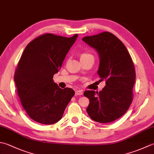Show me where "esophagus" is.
<instances>
[{"label": "esophagus", "instance_id": "esophagus-1", "mask_svg": "<svg viewBox=\"0 0 154 154\" xmlns=\"http://www.w3.org/2000/svg\"><path fill=\"white\" fill-rule=\"evenodd\" d=\"M83 95V91L81 90H77L75 91V95Z\"/></svg>", "mask_w": 154, "mask_h": 154}]
</instances>
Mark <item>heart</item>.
I'll return each mask as SVG.
<instances>
[{
  "label": "heart",
  "instance_id": "1",
  "mask_svg": "<svg viewBox=\"0 0 154 154\" xmlns=\"http://www.w3.org/2000/svg\"><path fill=\"white\" fill-rule=\"evenodd\" d=\"M93 57L91 54H88V53H83L81 55V59L85 58V57Z\"/></svg>",
  "mask_w": 154,
  "mask_h": 154
}]
</instances>
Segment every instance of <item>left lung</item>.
Segmentation results:
<instances>
[{
    "mask_svg": "<svg viewBox=\"0 0 154 154\" xmlns=\"http://www.w3.org/2000/svg\"><path fill=\"white\" fill-rule=\"evenodd\" d=\"M82 40L97 51V74L101 81H106L99 92H84L89 99L87 112L98 123L113 122L124 115L132 102L135 81L134 63L125 45L112 33L103 32Z\"/></svg>",
    "mask_w": 154,
    "mask_h": 154,
    "instance_id": "obj_1",
    "label": "left lung"
}]
</instances>
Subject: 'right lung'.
<instances>
[{
	"instance_id": "1",
	"label": "right lung",
	"mask_w": 154,
	"mask_h": 154,
	"mask_svg": "<svg viewBox=\"0 0 154 154\" xmlns=\"http://www.w3.org/2000/svg\"><path fill=\"white\" fill-rule=\"evenodd\" d=\"M77 37L45 34L29 43L23 51L14 81L21 104L36 122L51 125L59 122L75 95L71 88H60L53 78Z\"/></svg>"
}]
</instances>
